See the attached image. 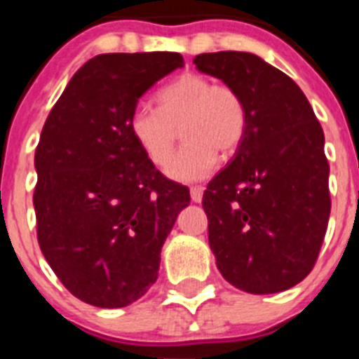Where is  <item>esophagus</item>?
I'll use <instances>...</instances> for the list:
<instances>
[{"mask_svg": "<svg viewBox=\"0 0 359 359\" xmlns=\"http://www.w3.org/2000/svg\"><path fill=\"white\" fill-rule=\"evenodd\" d=\"M203 191H205V188H203V186H191V188H190L191 201H194V203H201Z\"/></svg>", "mask_w": 359, "mask_h": 359, "instance_id": "esophagus-1", "label": "esophagus"}]
</instances>
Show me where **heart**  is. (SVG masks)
Here are the masks:
<instances>
[{
    "label": "heart",
    "mask_w": 359,
    "mask_h": 359,
    "mask_svg": "<svg viewBox=\"0 0 359 359\" xmlns=\"http://www.w3.org/2000/svg\"><path fill=\"white\" fill-rule=\"evenodd\" d=\"M158 108L135 104L128 130L145 156L156 165L168 162L182 124L186 141L169 160L165 173L175 180L194 182L212 173L218 152L231 154L248 128V108L235 87L214 83L201 74H182L156 95Z\"/></svg>",
    "instance_id": "heart-1"
}]
</instances>
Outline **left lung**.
I'll list each match as a JSON object with an SVG mask.
<instances>
[{
    "label": "left lung",
    "instance_id": "8db88e82",
    "mask_svg": "<svg viewBox=\"0 0 359 359\" xmlns=\"http://www.w3.org/2000/svg\"><path fill=\"white\" fill-rule=\"evenodd\" d=\"M194 63L248 108L235 158L203 194L218 270L251 294L290 289L313 270L328 227L323 126L300 87L253 53H201Z\"/></svg>",
    "mask_w": 359,
    "mask_h": 359
}]
</instances>
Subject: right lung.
Instances as JSON below:
<instances>
[{"instance_id": "1", "label": "right lung", "mask_w": 359, "mask_h": 359, "mask_svg": "<svg viewBox=\"0 0 359 359\" xmlns=\"http://www.w3.org/2000/svg\"><path fill=\"white\" fill-rule=\"evenodd\" d=\"M180 53H102L81 67L35 151L36 238L59 281L86 304L124 307L158 278L160 251L190 190L165 179L128 117Z\"/></svg>"}]
</instances>
